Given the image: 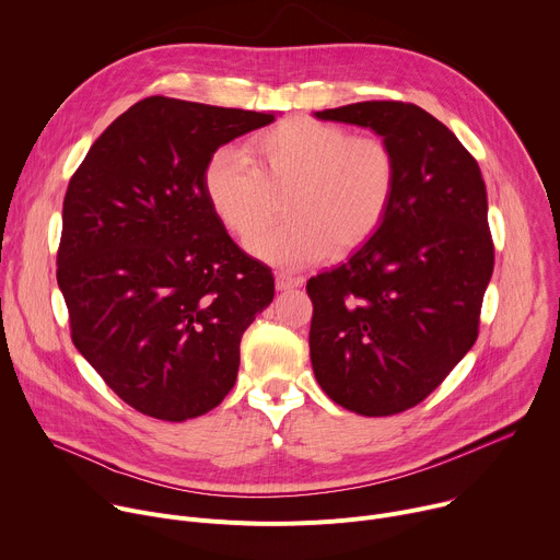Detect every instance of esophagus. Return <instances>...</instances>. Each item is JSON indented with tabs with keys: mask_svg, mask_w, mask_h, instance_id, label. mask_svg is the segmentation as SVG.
<instances>
[{
	"mask_svg": "<svg viewBox=\"0 0 560 560\" xmlns=\"http://www.w3.org/2000/svg\"><path fill=\"white\" fill-rule=\"evenodd\" d=\"M275 281H277V288H279V290H290V288L303 285V279H301V277H294V275H288V272H277V275H275Z\"/></svg>",
	"mask_w": 560,
	"mask_h": 560,
	"instance_id": "obj_1",
	"label": "esophagus"
}]
</instances>
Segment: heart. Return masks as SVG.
Wrapping results in <instances>:
<instances>
[{
    "label": "heart",
    "mask_w": 560,
    "mask_h": 560,
    "mask_svg": "<svg viewBox=\"0 0 560 560\" xmlns=\"http://www.w3.org/2000/svg\"><path fill=\"white\" fill-rule=\"evenodd\" d=\"M398 184V156L376 135L310 117L285 119L250 143V159L217 150L203 171V190L221 225L248 238L284 199L285 222L250 238L264 261L299 270L348 255L381 228Z\"/></svg>",
    "instance_id": "heart-1"
}]
</instances>
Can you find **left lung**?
Instances as JSON below:
<instances>
[{"label": "left lung", "mask_w": 560, "mask_h": 560, "mask_svg": "<svg viewBox=\"0 0 560 560\" xmlns=\"http://www.w3.org/2000/svg\"><path fill=\"white\" fill-rule=\"evenodd\" d=\"M316 117L372 128L398 156L381 228L305 285L318 385L350 412L392 417L430 396L478 337L494 270L486 182L456 135L415 104L359 102Z\"/></svg>", "instance_id": "obj_1"}]
</instances>
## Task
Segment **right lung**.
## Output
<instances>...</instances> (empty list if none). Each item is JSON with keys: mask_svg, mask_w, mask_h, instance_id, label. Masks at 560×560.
<instances>
[{"mask_svg": "<svg viewBox=\"0 0 560 560\" xmlns=\"http://www.w3.org/2000/svg\"><path fill=\"white\" fill-rule=\"evenodd\" d=\"M275 115L145 97L70 177L57 250L74 348L137 412L182 423L217 408L238 343L275 296L206 190L208 159Z\"/></svg>", "mask_w": 560, "mask_h": 560, "instance_id": "obj_1", "label": "right lung"}]
</instances>
